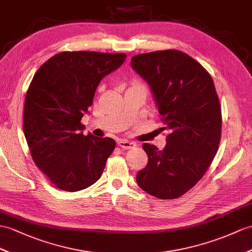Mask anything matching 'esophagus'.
<instances>
[{
	"label": "esophagus",
	"mask_w": 252,
	"mask_h": 252,
	"mask_svg": "<svg viewBox=\"0 0 252 252\" xmlns=\"http://www.w3.org/2000/svg\"><path fill=\"white\" fill-rule=\"evenodd\" d=\"M118 144L120 147H122V149H124V150L133 149L134 146H137L136 142H130V141H128V140H119Z\"/></svg>",
	"instance_id": "obj_1"
}]
</instances>
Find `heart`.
<instances>
[{"mask_svg":"<svg viewBox=\"0 0 252 252\" xmlns=\"http://www.w3.org/2000/svg\"><path fill=\"white\" fill-rule=\"evenodd\" d=\"M133 87H140V88H143V89H145V87H144V84H142L141 83L140 81H136V82H133Z\"/></svg>","mask_w":252,"mask_h":252,"instance_id":"1","label":"heart"}]
</instances>
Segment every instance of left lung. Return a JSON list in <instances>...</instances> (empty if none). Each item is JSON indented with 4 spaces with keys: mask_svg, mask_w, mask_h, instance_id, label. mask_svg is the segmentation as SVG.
Wrapping results in <instances>:
<instances>
[{
    "mask_svg": "<svg viewBox=\"0 0 252 252\" xmlns=\"http://www.w3.org/2000/svg\"><path fill=\"white\" fill-rule=\"evenodd\" d=\"M131 67L150 84L169 134L159 151L143 143L149 157L137 174L141 189L158 199H176L206 172L221 138V107L208 71L179 50L141 53Z\"/></svg>",
    "mask_w": 252,
    "mask_h": 252,
    "instance_id": "1",
    "label": "left lung"
}]
</instances>
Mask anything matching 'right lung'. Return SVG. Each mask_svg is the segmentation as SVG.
I'll return each mask as SVG.
<instances>
[{
  "mask_svg": "<svg viewBox=\"0 0 252 252\" xmlns=\"http://www.w3.org/2000/svg\"><path fill=\"white\" fill-rule=\"evenodd\" d=\"M125 53L64 51L36 71L27 92L23 132L31 156L53 185L79 191L101 176L115 141L81 132V119L100 80L123 64Z\"/></svg>",
  "mask_w": 252,
  "mask_h": 252,
  "instance_id": "add662e5",
  "label": "right lung"
}]
</instances>
